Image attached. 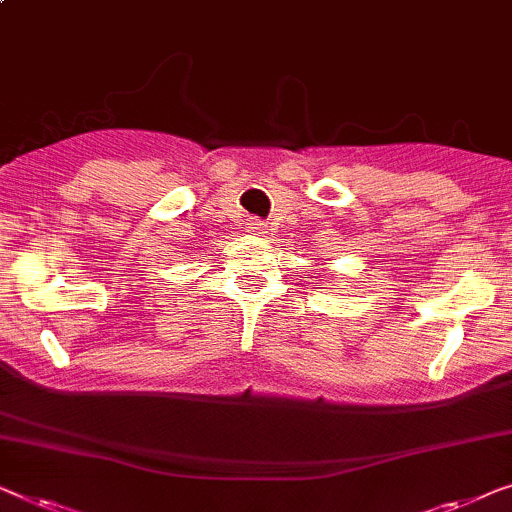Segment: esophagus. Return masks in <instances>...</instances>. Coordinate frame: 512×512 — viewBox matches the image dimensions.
<instances>
[{"mask_svg":"<svg viewBox=\"0 0 512 512\" xmlns=\"http://www.w3.org/2000/svg\"><path fill=\"white\" fill-rule=\"evenodd\" d=\"M244 226H247L249 233H258V231H261V228H263L261 219H258V217H249L247 224H244Z\"/></svg>","mask_w":512,"mask_h":512,"instance_id":"1","label":"esophagus"}]
</instances>
